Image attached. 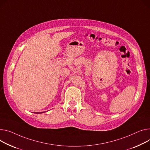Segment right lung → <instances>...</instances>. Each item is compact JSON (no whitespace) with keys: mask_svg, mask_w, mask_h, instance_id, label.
I'll use <instances>...</instances> for the list:
<instances>
[{"mask_svg":"<svg viewBox=\"0 0 150 150\" xmlns=\"http://www.w3.org/2000/svg\"><path fill=\"white\" fill-rule=\"evenodd\" d=\"M43 113V112H41V113H40V112H37V113H37V114H38V113Z\"/></svg>","mask_w":150,"mask_h":150,"instance_id":"add662e5","label":"right lung"}]
</instances>
